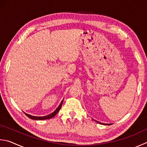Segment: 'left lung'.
I'll return each mask as SVG.
<instances>
[{"label": "left lung", "instance_id": "1", "mask_svg": "<svg viewBox=\"0 0 147 147\" xmlns=\"http://www.w3.org/2000/svg\"><path fill=\"white\" fill-rule=\"evenodd\" d=\"M97 122L99 123H101V122H97ZM103 124H105V123H103ZM106 124H107V123H106Z\"/></svg>", "mask_w": 147, "mask_h": 147}]
</instances>
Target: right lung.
I'll return each instance as SVG.
<instances>
[{"label":"right lung","mask_w":147,"mask_h":147,"mask_svg":"<svg viewBox=\"0 0 147 147\" xmlns=\"http://www.w3.org/2000/svg\"><path fill=\"white\" fill-rule=\"evenodd\" d=\"M62 102H63V100H62V102H60V105L59 106V107L57 108L55 110L53 113H51L50 114L48 115H46V116H43V117H36V116H32V115H30L29 114H27L25 113V114L26 115V116H27L29 119H33V120H47V119H51V118H53V117H55L57 115V113H58V112L60 111V108H61V106L62 105Z\"/></svg>","instance_id":"1"}]
</instances>
